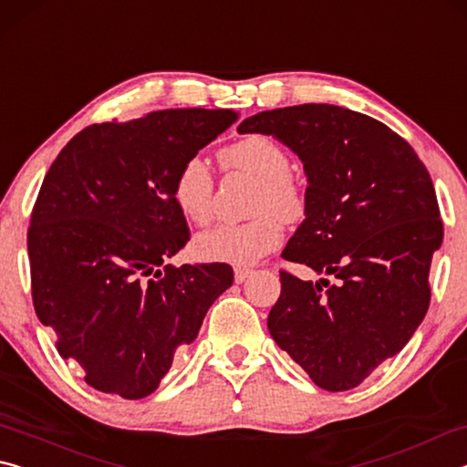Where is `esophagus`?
I'll list each match as a JSON object with an SVG mask.
<instances>
[{"mask_svg":"<svg viewBox=\"0 0 467 467\" xmlns=\"http://www.w3.org/2000/svg\"><path fill=\"white\" fill-rule=\"evenodd\" d=\"M249 274H251L249 267H234V282H236V284L244 282V280L249 278Z\"/></svg>","mask_w":467,"mask_h":467,"instance_id":"esophagus-1","label":"esophagus"}]
</instances>
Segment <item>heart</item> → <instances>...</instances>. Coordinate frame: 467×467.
I'll use <instances>...</instances> for the list:
<instances>
[{
  "instance_id": "b5f03b06",
  "label": "heart",
  "mask_w": 467,
  "mask_h": 467,
  "mask_svg": "<svg viewBox=\"0 0 467 467\" xmlns=\"http://www.w3.org/2000/svg\"><path fill=\"white\" fill-rule=\"evenodd\" d=\"M226 169L241 171L259 181L253 202L257 218L243 224H218L195 236L193 251L203 262L249 265L274 251L282 241V223L305 216L306 197L290 175V158L278 141L267 136H249L220 152ZM172 202L189 223L205 224L214 210V177L200 156L181 164L172 183Z\"/></svg>"
}]
</instances>
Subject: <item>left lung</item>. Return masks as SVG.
<instances>
[{"label":"left lung","mask_w":467,"mask_h":467,"mask_svg":"<svg viewBox=\"0 0 467 467\" xmlns=\"http://www.w3.org/2000/svg\"><path fill=\"white\" fill-rule=\"evenodd\" d=\"M305 167L306 210L282 257L337 278L280 272L267 329L327 391L360 385L420 326L431 303L442 220L429 171L385 123L336 105H296L247 117Z\"/></svg>","instance_id":"obj_1"}]
</instances>
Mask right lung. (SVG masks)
I'll list each match as a JSON object with an SVG mask.
<instances>
[{
	"mask_svg": "<svg viewBox=\"0 0 467 467\" xmlns=\"http://www.w3.org/2000/svg\"><path fill=\"white\" fill-rule=\"evenodd\" d=\"M236 119L231 109H167L90 125L45 175L28 228L35 311L94 389L152 393L233 284L226 264L167 259L189 241L177 171Z\"/></svg>",
	"mask_w": 467,
	"mask_h": 467,
	"instance_id": "1",
	"label": "right lung"
}]
</instances>
